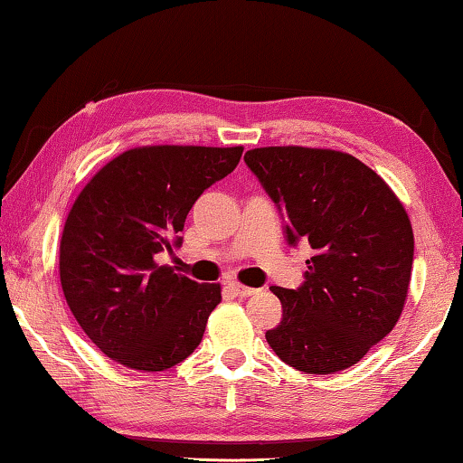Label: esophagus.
I'll use <instances>...</instances> for the list:
<instances>
[{
	"mask_svg": "<svg viewBox=\"0 0 463 463\" xmlns=\"http://www.w3.org/2000/svg\"><path fill=\"white\" fill-rule=\"evenodd\" d=\"M229 288L237 297H251V295H255V292H258L255 288H249V286H243V284H239V282H229Z\"/></svg>",
	"mask_w": 463,
	"mask_h": 463,
	"instance_id": "esophagus-1",
	"label": "esophagus"
}]
</instances>
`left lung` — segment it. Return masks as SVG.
<instances>
[{
    "label": "left lung",
    "instance_id": "1",
    "mask_svg": "<svg viewBox=\"0 0 463 463\" xmlns=\"http://www.w3.org/2000/svg\"><path fill=\"white\" fill-rule=\"evenodd\" d=\"M245 163L282 212L288 245L315 255L297 290L271 286L282 321L266 340L309 375L356 364L398 324L408 297L414 234L398 197L350 154L269 146Z\"/></svg>",
    "mask_w": 463,
    "mask_h": 463
}]
</instances>
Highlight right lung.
<instances>
[{
	"mask_svg": "<svg viewBox=\"0 0 463 463\" xmlns=\"http://www.w3.org/2000/svg\"><path fill=\"white\" fill-rule=\"evenodd\" d=\"M243 148L146 146L119 154L73 202L60 245L65 300L115 363L166 371L200 346L220 284L158 266L205 189L237 168Z\"/></svg>",
	"mask_w": 463,
	"mask_h": 463,
	"instance_id": "1",
	"label": "right lung"
}]
</instances>
